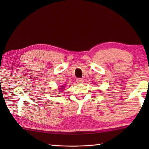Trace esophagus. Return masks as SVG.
Wrapping results in <instances>:
<instances>
[{"instance_id":"obj_1","label":"esophagus","mask_w":149,"mask_h":149,"mask_svg":"<svg viewBox=\"0 0 149 149\" xmlns=\"http://www.w3.org/2000/svg\"><path fill=\"white\" fill-rule=\"evenodd\" d=\"M83 81H84L83 79H81V78H77V80H76L77 83H78V84H81V83H83Z\"/></svg>"}]
</instances>
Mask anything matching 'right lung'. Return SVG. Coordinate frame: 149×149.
<instances>
[{"mask_svg":"<svg viewBox=\"0 0 149 149\" xmlns=\"http://www.w3.org/2000/svg\"><path fill=\"white\" fill-rule=\"evenodd\" d=\"M62 87V88H64V86H61Z\"/></svg>","mask_w":149,"mask_h":149,"instance_id":"obj_1","label":"right lung"}]
</instances>
